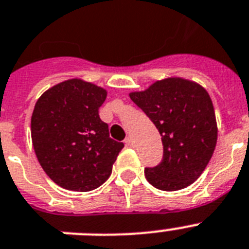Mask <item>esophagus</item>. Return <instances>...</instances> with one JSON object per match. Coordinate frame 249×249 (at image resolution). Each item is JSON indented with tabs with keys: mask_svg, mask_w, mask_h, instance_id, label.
Instances as JSON below:
<instances>
[{
	"mask_svg": "<svg viewBox=\"0 0 249 249\" xmlns=\"http://www.w3.org/2000/svg\"><path fill=\"white\" fill-rule=\"evenodd\" d=\"M124 143H126L127 147H133V145H135V143H133V140L131 139V137H127V139L124 140Z\"/></svg>",
	"mask_w": 249,
	"mask_h": 249,
	"instance_id": "esophagus-1",
	"label": "esophagus"
}]
</instances>
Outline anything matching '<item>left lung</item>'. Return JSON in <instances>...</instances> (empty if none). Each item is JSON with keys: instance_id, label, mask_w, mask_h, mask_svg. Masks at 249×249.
<instances>
[{"instance_id": "8db88e82", "label": "left lung", "mask_w": 249, "mask_h": 249, "mask_svg": "<svg viewBox=\"0 0 249 249\" xmlns=\"http://www.w3.org/2000/svg\"><path fill=\"white\" fill-rule=\"evenodd\" d=\"M129 97L154 122L162 141L161 162L145 169L147 181L165 191L193 184L213 156L218 136L207 90L190 80L167 78Z\"/></svg>"}]
</instances>
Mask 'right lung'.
Wrapping results in <instances>:
<instances>
[{"mask_svg": "<svg viewBox=\"0 0 249 249\" xmlns=\"http://www.w3.org/2000/svg\"><path fill=\"white\" fill-rule=\"evenodd\" d=\"M107 92L80 79L48 89L37 99L31 117L34 150L46 175L61 188L90 191L101 186L123 142L109 137L98 109Z\"/></svg>", "mask_w": 249, "mask_h": 249, "instance_id": "1", "label": "right lung"}]
</instances>
